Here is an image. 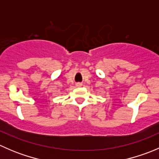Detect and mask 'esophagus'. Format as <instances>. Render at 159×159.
Segmentation results:
<instances>
[{
	"instance_id": "obj_1",
	"label": "esophagus",
	"mask_w": 159,
	"mask_h": 159,
	"mask_svg": "<svg viewBox=\"0 0 159 159\" xmlns=\"http://www.w3.org/2000/svg\"><path fill=\"white\" fill-rule=\"evenodd\" d=\"M81 85H82V84H81V83H77V84H76V86H77V87H81Z\"/></svg>"
}]
</instances>
